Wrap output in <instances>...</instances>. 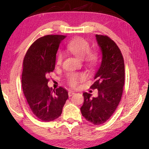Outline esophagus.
<instances>
[{"label": "esophagus", "instance_id": "esophagus-1", "mask_svg": "<svg viewBox=\"0 0 149 149\" xmlns=\"http://www.w3.org/2000/svg\"><path fill=\"white\" fill-rule=\"evenodd\" d=\"M74 93H75L74 91H68V96L70 97L71 96H73Z\"/></svg>", "mask_w": 149, "mask_h": 149}]
</instances>
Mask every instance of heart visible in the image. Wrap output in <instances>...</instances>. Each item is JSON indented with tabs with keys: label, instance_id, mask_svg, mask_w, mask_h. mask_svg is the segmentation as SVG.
Listing matches in <instances>:
<instances>
[{
	"label": "heart",
	"instance_id": "b5f03b06",
	"mask_svg": "<svg viewBox=\"0 0 149 149\" xmlns=\"http://www.w3.org/2000/svg\"><path fill=\"white\" fill-rule=\"evenodd\" d=\"M69 52L80 59H83L90 66H94L97 61V54L94 51H90V45L85 39L77 37L72 40L66 46ZM63 60V53L59 52L58 54L56 64L58 66L61 65ZM85 73H71L68 76L67 82L71 87L76 88L80 83L86 79Z\"/></svg>",
	"mask_w": 149,
	"mask_h": 149
}]
</instances>
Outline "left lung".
<instances>
[{"label": "left lung", "instance_id": "left-lung-1", "mask_svg": "<svg viewBox=\"0 0 149 149\" xmlns=\"http://www.w3.org/2000/svg\"><path fill=\"white\" fill-rule=\"evenodd\" d=\"M102 53L100 68L94 76L96 81L91 88L98 89V96L84 93L81 112L84 118L94 125L104 123L116 111L123 93L124 61L116 43L106 35H96Z\"/></svg>", "mask_w": 149, "mask_h": 149}]
</instances>
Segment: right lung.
<instances>
[{
    "mask_svg": "<svg viewBox=\"0 0 149 149\" xmlns=\"http://www.w3.org/2000/svg\"><path fill=\"white\" fill-rule=\"evenodd\" d=\"M66 37L48 35L35 41L26 52L23 61L22 86L30 109L36 118L43 122L61 116L68 98L66 90L48 86L47 74L55 70L56 55L60 43Z\"/></svg>",
    "mask_w": 149,
    "mask_h": 149,
    "instance_id": "1",
    "label": "right lung"
}]
</instances>
